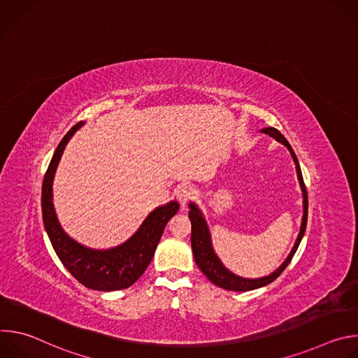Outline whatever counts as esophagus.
Masks as SVG:
<instances>
[{"label":"esophagus","mask_w":358,"mask_h":358,"mask_svg":"<svg viewBox=\"0 0 358 358\" xmlns=\"http://www.w3.org/2000/svg\"><path fill=\"white\" fill-rule=\"evenodd\" d=\"M194 196V188L189 184H181L176 189V198L181 203L182 207H185V203Z\"/></svg>","instance_id":"34e87169"}]
</instances>
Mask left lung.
Instances as JSON below:
<instances>
[{"label":"left lung","instance_id":"1","mask_svg":"<svg viewBox=\"0 0 358 358\" xmlns=\"http://www.w3.org/2000/svg\"><path fill=\"white\" fill-rule=\"evenodd\" d=\"M261 131L268 134V136H271L272 138H275L276 141H279V143H282L283 145L287 147V150L290 151V155H292V159L294 162V166H296L297 180H299V184H300V188H301V194H303V217H301V224H300L299 235L296 238V242H294L290 253L287 255V258L283 261V264L276 271H273L268 276L249 279V278H242L239 275H235L234 272L227 269L224 266V264L221 262V259L218 258V255L214 250L210 228H208V224H207L206 218H203L202 211L198 208V206H196L195 202H189L188 203V207H189L188 217H189V221H191V248H192L195 264L201 269V272L206 275L215 286L227 289V290H232V292H248V290L259 289V287H264V286L272 283L286 269V266L290 264L292 258L294 257V253H296V250H297V248L300 245V241H301V238L304 235L306 224H308V208H309L308 191H306L303 176H301V170H300L297 157L294 155L292 145L285 138V136L279 130H276L273 127H266V129H262Z\"/></svg>","mask_w":358,"mask_h":358}]
</instances>
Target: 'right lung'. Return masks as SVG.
Here are the masks:
<instances>
[{
    "mask_svg": "<svg viewBox=\"0 0 358 358\" xmlns=\"http://www.w3.org/2000/svg\"><path fill=\"white\" fill-rule=\"evenodd\" d=\"M83 124L85 122L76 123L65 134L45 173L41 199L45 231L64 266L83 286L100 292L127 289L147 269L155 257L164 228L180 210V203L177 201H170L152 210L140 228L126 242L110 249L87 248L71 238L64 231L57 217L52 199V184L68 141Z\"/></svg>",
    "mask_w": 358,
    "mask_h": 358,
    "instance_id": "obj_1",
    "label": "right lung"
}]
</instances>
